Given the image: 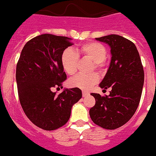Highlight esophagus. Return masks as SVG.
Masks as SVG:
<instances>
[{
    "instance_id": "34e87169",
    "label": "esophagus",
    "mask_w": 156,
    "mask_h": 156,
    "mask_svg": "<svg viewBox=\"0 0 156 156\" xmlns=\"http://www.w3.org/2000/svg\"><path fill=\"white\" fill-rule=\"evenodd\" d=\"M89 95V93H87V92L86 91H83V97H86V96H87Z\"/></svg>"
}]
</instances>
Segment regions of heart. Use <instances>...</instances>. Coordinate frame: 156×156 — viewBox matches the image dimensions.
Masks as SVG:
<instances>
[{
    "mask_svg": "<svg viewBox=\"0 0 156 156\" xmlns=\"http://www.w3.org/2000/svg\"><path fill=\"white\" fill-rule=\"evenodd\" d=\"M77 53L83 57L90 59L94 62V66L96 69H101L103 66V62L106 57L107 51L103 44L97 42H90L81 46ZM79 62L78 55L71 49H66L61 55V63L63 69L68 75H73L77 70ZM99 76L96 73L89 75L79 74L73 77L68 82L69 86L73 88H78L83 90H88L93 86L97 83Z\"/></svg>",
    "mask_w": 156,
    "mask_h": 156,
    "instance_id": "1",
    "label": "heart"
}]
</instances>
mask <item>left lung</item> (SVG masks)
Segmentation results:
<instances>
[{
  "instance_id": "8db88e82",
  "label": "left lung",
  "mask_w": 156,
  "mask_h": 156,
  "mask_svg": "<svg viewBox=\"0 0 156 156\" xmlns=\"http://www.w3.org/2000/svg\"><path fill=\"white\" fill-rule=\"evenodd\" d=\"M110 47L111 61L99 87L110 90L109 96L91 93L96 104L90 109L95 124L115 129L126 124L137 109L144 83V70L136 45L116 34L96 38Z\"/></svg>"
}]
</instances>
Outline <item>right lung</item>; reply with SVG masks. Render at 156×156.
I'll return each instance as SVG.
<instances>
[{
	"label": "right lung",
	"instance_id": "obj_1",
	"mask_svg": "<svg viewBox=\"0 0 156 156\" xmlns=\"http://www.w3.org/2000/svg\"><path fill=\"white\" fill-rule=\"evenodd\" d=\"M71 40L49 34L39 35L25 44L17 64L20 105L33 123L44 130L65 125L73 106L82 98L78 88L64 89L60 94L52 91L66 79L61 55L72 45Z\"/></svg>",
	"mask_w": 156,
	"mask_h": 156
}]
</instances>
